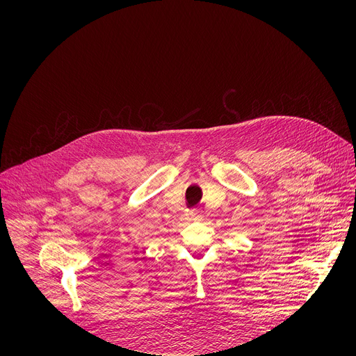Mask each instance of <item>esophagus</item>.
<instances>
[{
  "label": "esophagus",
  "instance_id": "1",
  "mask_svg": "<svg viewBox=\"0 0 356 356\" xmlns=\"http://www.w3.org/2000/svg\"><path fill=\"white\" fill-rule=\"evenodd\" d=\"M191 218L196 220V221H202V220H203V211L199 210V209L193 210V211H191Z\"/></svg>",
  "mask_w": 356,
  "mask_h": 356
}]
</instances>
